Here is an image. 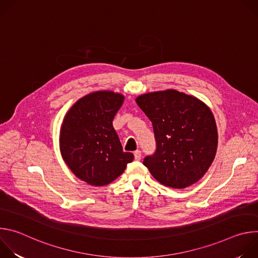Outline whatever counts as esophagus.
<instances>
[{"mask_svg":"<svg viewBox=\"0 0 258 258\" xmlns=\"http://www.w3.org/2000/svg\"><path fill=\"white\" fill-rule=\"evenodd\" d=\"M134 156H135V159L136 160H141V158H142V153H141V151L140 150H137V151H135L134 152Z\"/></svg>","mask_w":258,"mask_h":258,"instance_id":"34e87169","label":"esophagus"}]
</instances>
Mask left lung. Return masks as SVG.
<instances>
[{"label":"left lung","mask_w":258,"mask_h":258,"mask_svg":"<svg viewBox=\"0 0 258 258\" xmlns=\"http://www.w3.org/2000/svg\"><path fill=\"white\" fill-rule=\"evenodd\" d=\"M138 106L153 125L155 152L143 164L162 185L183 189L198 181L211 165L217 130L210 109L195 97L174 90L145 94Z\"/></svg>","instance_id":"1"}]
</instances>
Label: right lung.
<instances>
[{"label":"right lung","instance_id":"right-lung-1","mask_svg":"<svg viewBox=\"0 0 258 258\" xmlns=\"http://www.w3.org/2000/svg\"><path fill=\"white\" fill-rule=\"evenodd\" d=\"M123 96L97 92L80 99L67 112L60 132V150L69 168L92 186H105L125 169L134 155L123 152L112 121Z\"/></svg>","mask_w":258,"mask_h":258}]
</instances>
